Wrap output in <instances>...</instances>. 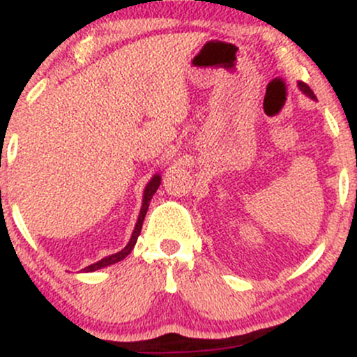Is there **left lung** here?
I'll return each instance as SVG.
<instances>
[{"label": "left lung", "mask_w": 357, "mask_h": 357, "mask_svg": "<svg viewBox=\"0 0 357 357\" xmlns=\"http://www.w3.org/2000/svg\"><path fill=\"white\" fill-rule=\"evenodd\" d=\"M298 86H300V90L303 91V93H306V95H308L310 98H315V93H313V91H312V88H310L308 85H306V83L300 82V83H298Z\"/></svg>", "instance_id": "1"}]
</instances>
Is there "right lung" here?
I'll list each match as a JSON object with an SVG mask.
<instances>
[{
    "label": "right lung",
    "instance_id": "obj_1",
    "mask_svg": "<svg viewBox=\"0 0 357 357\" xmlns=\"http://www.w3.org/2000/svg\"><path fill=\"white\" fill-rule=\"evenodd\" d=\"M160 180H162V178H160V175H155V177L149 180V183L146 185V189H144L143 208H141L139 218H137V223H136V226H134V231H132L131 240H129V243L126 245L124 250L117 252V254H114V255L105 257V259H102L100 262L91 264V266L85 267V269H83V271H85V272H93V271H97V269H102V267L110 266V264H116V262H119V260L126 259V257L131 254V250H132L134 245H136V241H137V236H139V233H141V228H143V221H144V216H146V211H148L149 201H151L153 194H155L156 189H158V187H160Z\"/></svg>",
    "mask_w": 357,
    "mask_h": 357
}]
</instances>
